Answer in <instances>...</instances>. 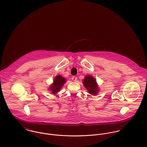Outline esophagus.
<instances>
[{
	"mask_svg": "<svg viewBox=\"0 0 147 147\" xmlns=\"http://www.w3.org/2000/svg\"><path fill=\"white\" fill-rule=\"evenodd\" d=\"M72 80L76 82V81L77 80V77H76V76H72Z\"/></svg>",
	"mask_w": 147,
	"mask_h": 147,
	"instance_id": "1",
	"label": "esophagus"
}]
</instances>
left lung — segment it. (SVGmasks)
Wrapping results in <instances>:
<instances>
[{
	"instance_id": "obj_1",
	"label": "left lung",
	"mask_w": 147,
	"mask_h": 147,
	"mask_svg": "<svg viewBox=\"0 0 147 147\" xmlns=\"http://www.w3.org/2000/svg\"><path fill=\"white\" fill-rule=\"evenodd\" d=\"M83 83L84 86L91 94L95 95L98 93V86L96 84V80L93 77L87 75L83 80Z\"/></svg>"
}]
</instances>
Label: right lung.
Instances as JSON below:
<instances>
[{"label":"right lung","instance_id":"right-lung-1","mask_svg":"<svg viewBox=\"0 0 147 147\" xmlns=\"http://www.w3.org/2000/svg\"><path fill=\"white\" fill-rule=\"evenodd\" d=\"M65 79L61 75H58L54 80V84L50 87V90L53 94L59 92L62 86L65 83Z\"/></svg>","mask_w":147,"mask_h":147}]
</instances>
